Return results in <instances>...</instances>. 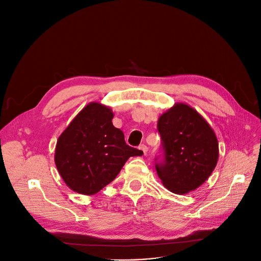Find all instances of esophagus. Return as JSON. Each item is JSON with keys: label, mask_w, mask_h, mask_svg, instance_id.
I'll return each instance as SVG.
<instances>
[{"label": "esophagus", "mask_w": 261, "mask_h": 261, "mask_svg": "<svg viewBox=\"0 0 261 261\" xmlns=\"http://www.w3.org/2000/svg\"><path fill=\"white\" fill-rule=\"evenodd\" d=\"M139 149H140V150H142L143 153H144V155H146V154H147V152H148V147H147L146 145H144V144L140 145Z\"/></svg>", "instance_id": "esophagus-1"}]
</instances>
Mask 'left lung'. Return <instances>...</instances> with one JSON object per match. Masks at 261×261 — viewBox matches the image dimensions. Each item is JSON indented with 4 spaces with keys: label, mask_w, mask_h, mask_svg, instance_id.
Here are the masks:
<instances>
[{
    "label": "left lung",
    "mask_w": 261,
    "mask_h": 261,
    "mask_svg": "<svg viewBox=\"0 0 261 261\" xmlns=\"http://www.w3.org/2000/svg\"><path fill=\"white\" fill-rule=\"evenodd\" d=\"M162 155L155 169L163 184L174 194H187L208 179L217 165L216 134L196 110L176 103L158 121Z\"/></svg>",
    "instance_id": "1"
}]
</instances>
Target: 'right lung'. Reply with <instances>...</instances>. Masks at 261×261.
<instances>
[{
	"instance_id": "obj_1",
	"label": "right lung",
	"mask_w": 261,
	"mask_h": 261,
	"mask_svg": "<svg viewBox=\"0 0 261 261\" xmlns=\"http://www.w3.org/2000/svg\"><path fill=\"white\" fill-rule=\"evenodd\" d=\"M112 118L109 108L91 102L58 139L55 163L65 184L78 194L98 193L115 179L130 156L143 153L126 144Z\"/></svg>"
}]
</instances>
